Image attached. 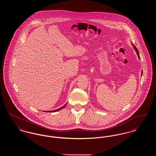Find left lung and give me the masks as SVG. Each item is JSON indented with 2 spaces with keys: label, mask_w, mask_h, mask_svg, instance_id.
<instances>
[{
  "label": "left lung",
  "mask_w": 156,
  "mask_h": 156,
  "mask_svg": "<svg viewBox=\"0 0 156 156\" xmlns=\"http://www.w3.org/2000/svg\"><path fill=\"white\" fill-rule=\"evenodd\" d=\"M133 46L134 48V50H135V51H136V53H137V55H138V58H139V59H140V56H139V51H138V50H137V48L136 47V46L135 45H134L133 44ZM142 74H143V71H141V75H142Z\"/></svg>",
  "instance_id": "8db88e82"
}]
</instances>
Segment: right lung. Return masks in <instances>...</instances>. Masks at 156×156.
I'll return each instance as SVG.
<instances>
[{
	"mask_svg": "<svg viewBox=\"0 0 156 156\" xmlns=\"http://www.w3.org/2000/svg\"><path fill=\"white\" fill-rule=\"evenodd\" d=\"M66 105L67 104H66L65 105H64L62 107H61V108H60L59 109H56V110H54V111H45V112H55L58 111L59 110H61V109H63L66 106Z\"/></svg>",
	"mask_w": 156,
	"mask_h": 156,
	"instance_id": "add662e5",
	"label": "right lung"
}]
</instances>
